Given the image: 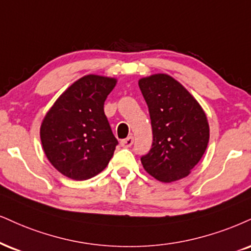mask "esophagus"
Segmentation results:
<instances>
[{"label": "esophagus", "instance_id": "esophagus-1", "mask_svg": "<svg viewBox=\"0 0 251 251\" xmlns=\"http://www.w3.org/2000/svg\"><path fill=\"white\" fill-rule=\"evenodd\" d=\"M132 143H134V137H132V136H129V137L125 138V140H121L120 142L121 147L123 148H130Z\"/></svg>", "mask_w": 251, "mask_h": 251}]
</instances>
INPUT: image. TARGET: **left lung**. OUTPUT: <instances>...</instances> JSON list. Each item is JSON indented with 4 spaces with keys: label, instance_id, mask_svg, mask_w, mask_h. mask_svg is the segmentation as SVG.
Returning <instances> with one entry per match:
<instances>
[{
    "label": "left lung",
    "instance_id": "8db88e82",
    "mask_svg": "<svg viewBox=\"0 0 251 251\" xmlns=\"http://www.w3.org/2000/svg\"><path fill=\"white\" fill-rule=\"evenodd\" d=\"M149 108L153 142L141 157L152 177L171 182L188 176L205 153L209 126L202 108L177 80L154 74L138 82Z\"/></svg>",
    "mask_w": 251,
    "mask_h": 251
}]
</instances>
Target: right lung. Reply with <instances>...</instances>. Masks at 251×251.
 <instances>
[{
  "instance_id": "1",
  "label": "right lung",
  "mask_w": 251,
  "mask_h": 251,
  "mask_svg": "<svg viewBox=\"0 0 251 251\" xmlns=\"http://www.w3.org/2000/svg\"><path fill=\"white\" fill-rule=\"evenodd\" d=\"M116 80L83 76L55 101L40 126L43 149L52 165L74 180L100 173L119 144L103 110Z\"/></svg>"
}]
</instances>
